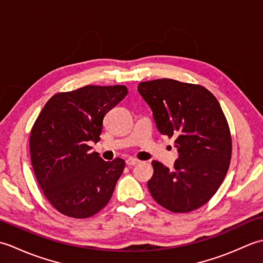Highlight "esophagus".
<instances>
[{
    "mask_svg": "<svg viewBox=\"0 0 263 263\" xmlns=\"http://www.w3.org/2000/svg\"><path fill=\"white\" fill-rule=\"evenodd\" d=\"M139 163H140V160L137 159V158H133V157H130L126 159V164L128 166H135V165H138Z\"/></svg>",
    "mask_w": 263,
    "mask_h": 263,
    "instance_id": "1",
    "label": "esophagus"
}]
</instances>
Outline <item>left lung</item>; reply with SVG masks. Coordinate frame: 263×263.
I'll return each instance as SVG.
<instances>
[{"label":"left lung","instance_id":"1","mask_svg":"<svg viewBox=\"0 0 263 263\" xmlns=\"http://www.w3.org/2000/svg\"><path fill=\"white\" fill-rule=\"evenodd\" d=\"M158 131L175 139L174 168L153 160L150 194L172 212H189L214 197L227 174L232 136L216 97L202 86L173 79L140 82Z\"/></svg>","mask_w":263,"mask_h":263}]
</instances>
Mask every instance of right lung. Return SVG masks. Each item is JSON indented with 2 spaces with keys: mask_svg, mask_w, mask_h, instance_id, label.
<instances>
[{
  "mask_svg": "<svg viewBox=\"0 0 263 263\" xmlns=\"http://www.w3.org/2000/svg\"><path fill=\"white\" fill-rule=\"evenodd\" d=\"M126 95L120 85L55 93L33 123L32 170L44 195L62 215L89 218L110 200L125 161L103 160L89 142L100 140L106 113Z\"/></svg>",
  "mask_w": 263,
  "mask_h": 263,
  "instance_id": "1",
  "label": "right lung"
}]
</instances>
